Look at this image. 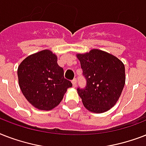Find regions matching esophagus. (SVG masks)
I'll return each instance as SVG.
<instances>
[{
	"instance_id": "obj_1",
	"label": "esophagus",
	"mask_w": 146,
	"mask_h": 146,
	"mask_svg": "<svg viewBox=\"0 0 146 146\" xmlns=\"http://www.w3.org/2000/svg\"><path fill=\"white\" fill-rule=\"evenodd\" d=\"M72 84H73V86L74 87V88L76 87V79H74V80L72 81Z\"/></svg>"
}]
</instances>
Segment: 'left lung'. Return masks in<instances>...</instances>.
<instances>
[{
    "label": "left lung",
    "mask_w": 146,
    "mask_h": 146,
    "mask_svg": "<svg viewBox=\"0 0 146 146\" xmlns=\"http://www.w3.org/2000/svg\"><path fill=\"white\" fill-rule=\"evenodd\" d=\"M86 87L77 89L78 95L87 110L93 113H104L115 105L124 87V64L114 55L99 50L76 54Z\"/></svg>",
    "instance_id": "obj_1"
}]
</instances>
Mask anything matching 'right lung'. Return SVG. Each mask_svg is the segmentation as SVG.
I'll use <instances>...</instances> for the list:
<instances>
[{
  "label": "right lung",
  "instance_id": "add662e5",
  "mask_svg": "<svg viewBox=\"0 0 146 146\" xmlns=\"http://www.w3.org/2000/svg\"><path fill=\"white\" fill-rule=\"evenodd\" d=\"M57 55L43 50L26 57L18 66L19 88L26 100L35 108L50 111L64 98L72 83L64 77Z\"/></svg>",
  "mask_w": 146,
  "mask_h": 146
}]
</instances>
